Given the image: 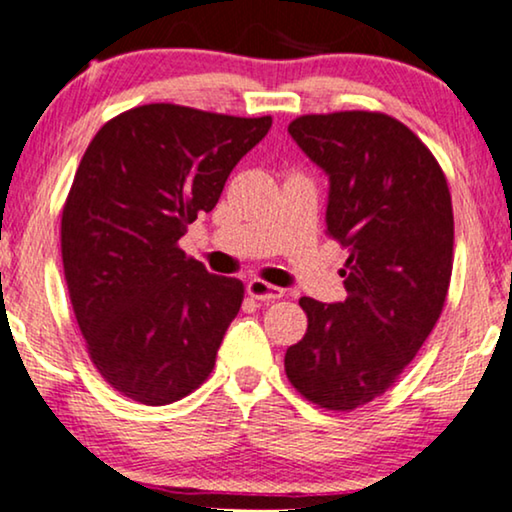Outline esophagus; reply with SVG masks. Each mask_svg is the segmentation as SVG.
<instances>
[{"label": "esophagus", "mask_w": 512, "mask_h": 512, "mask_svg": "<svg viewBox=\"0 0 512 512\" xmlns=\"http://www.w3.org/2000/svg\"><path fill=\"white\" fill-rule=\"evenodd\" d=\"M248 295L255 297V300H260V302H274L283 297V288H276V286H271V283H264V281H260V278H252V281L248 283Z\"/></svg>", "instance_id": "34e87169"}]
</instances>
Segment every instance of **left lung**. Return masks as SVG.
I'll use <instances>...</instances> for the list:
<instances>
[{
	"instance_id": "left-lung-1",
	"label": "left lung",
	"mask_w": 512,
	"mask_h": 512,
	"mask_svg": "<svg viewBox=\"0 0 512 512\" xmlns=\"http://www.w3.org/2000/svg\"><path fill=\"white\" fill-rule=\"evenodd\" d=\"M288 132L328 174V234L349 257L347 300H300L309 326L288 347L286 373L321 409L352 411L390 390L442 314L451 193L428 146L390 115H302Z\"/></svg>"
}]
</instances>
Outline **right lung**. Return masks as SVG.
<instances>
[{
    "mask_svg": "<svg viewBox=\"0 0 512 512\" xmlns=\"http://www.w3.org/2000/svg\"><path fill=\"white\" fill-rule=\"evenodd\" d=\"M269 127V115L148 103L106 122L84 151L61 219L63 271L89 357L125 397L172 404L215 368L243 283L177 243Z\"/></svg>",
    "mask_w": 512,
    "mask_h": 512,
    "instance_id": "obj_1",
    "label": "right lung"
}]
</instances>
